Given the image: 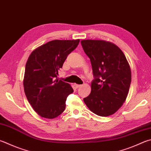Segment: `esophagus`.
Masks as SVG:
<instances>
[{
  "mask_svg": "<svg viewBox=\"0 0 151 151\" xmlns=\"http://www.w3.org/2000/svg\"><path fill=\"white\" fill-rule=\"evenodd\" d=\"M75 87L77 88H80L82 86V85H80V84H75Z\"/></svg>",
  "mask_w": 151,
  "mask_h": 151,
  "instance_id": "esophagus-1",
  "label": "esophagus"
}]
</instances>
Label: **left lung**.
<instances>
[{
	"instance_id": "left-lung-1",
	"label": "left lung",
	"mask_w": 151,
	"mask_h": 151,
	"mask_svg": "<svg viewBox=\"0 0 151 151\" xmlns=\"http://www.w3.org/2000/svg\"><path fill=\"white\" fill-rule=\"evenodd\" d=\"M81 42L90 59L95 78L91 92L83 100L94 114L109 116L116 113L127 98L131 81L129 64L123 51L113 43L92 40Z\"/></svg>"
}]
</instances>
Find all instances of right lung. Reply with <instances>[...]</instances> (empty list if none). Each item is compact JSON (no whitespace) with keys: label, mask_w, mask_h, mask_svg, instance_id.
Returning a JSON list of instances; mask_svg holds the SVG:
<instances>
[{"label":"right lung","mask_w":151,"mask_h":151,"mask_svg":"<svg viewBox=\"0 0 151 151\" xmlns=\"http://www.w3.org/2000/svg\"><path fill=\"white\" fill-rule=\"evenodd\" d=\"M80 40H52L34 49L26 62L24 92L33 109L41 117L53 119L64 111L66 100L73 92L70 85L57 79L68 55Z\"/></svg>","instance_id":"obj_1"}]
</instances>
